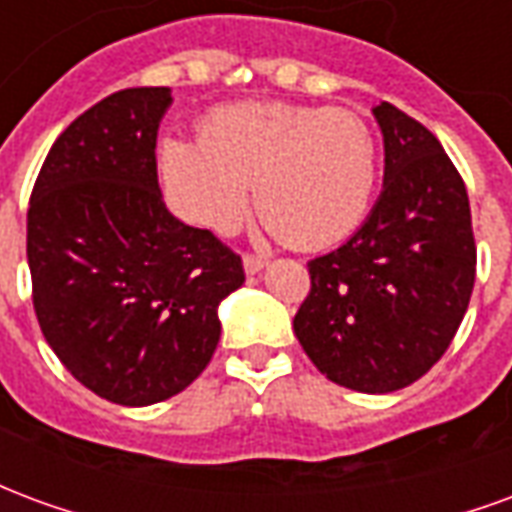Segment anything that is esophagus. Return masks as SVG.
I'll use <instances>...</instances> for the list:
<instances>
[{"label":"esophagus","mask_w":512,"mask_h":512,"mask_svg":"<svg viewBox=\"0 0 512 512\" xmlns=\"http://www.w3.org/2000/svg\"><path fill=\"white\" fill-rule=\"evenodd\" d=\"M268 266L266 257L260 255H244V271L246 274H257V271H263Z\"/></svg>","instance_id":"1"}]
</instances>
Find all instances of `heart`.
Instances as JSON below:
<instances>
[{
	"instance_id": "obj_1",
	"label": "heart",
	"mask_w": 512,
	"mask_h": 512,
	"mask_svg": "<svg viewBox=\"0 0 512 512\" xmlns=\"http://www.w3.org/2000/svg\"><path fill=\"white\" fill-rule=\"evenodd\" d=\"M161 189L180 219L213 233L257 213L288 244L321 249L354 233L378 183V139L348 109L246 101L205 117L200 139L161 145Z\"/></svg>"
}]
</instances>
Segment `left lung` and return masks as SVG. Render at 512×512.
<instances>
[{
	"mask_svg": "<svg viewBox=\"0 0 512 512\" xmlns=\"http://www.w3.org/2000/svg\"><path fill=\"white\" fill-rule=\"evenodd\" d=\"M384 134V191L343 246L315 257L293 332L334 384L384 395L439 362L474 288L469 194L428 128L397 106L373 109Z\"/></svg>",
	"mask_w": 512,
	"mask_h": 512,
	"instance_id": "left-lung-1",
	"label": "left lung"
}]
</instances>
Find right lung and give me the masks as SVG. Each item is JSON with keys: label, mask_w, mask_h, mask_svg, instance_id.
<instances>
[{"label": "right lung", "mask_w": 512, "mask_h": 512, "mask_svg": "<svg viewBox=\"0 0 512 512\" xmlns=\"http://www.w3.org/2000/svg\"><path fill=\"white\" fill-rule=\"evenodd\" d=\"M169 87H131L73 120L40 167L27 260L40 332L79 384L120 406L178 395L211 362L241 257L164 205L156 136Z\"/></svg>", "instance_id": "1"}]
</instances>
